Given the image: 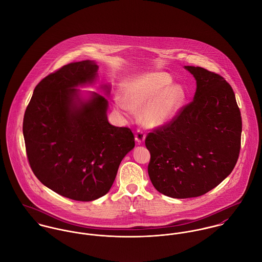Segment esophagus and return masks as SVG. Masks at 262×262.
<instances>
[{
	"label": "esophagus",
	"instance_id": "34e87169",
	"mask_svg": "<svg viewBox=\"0 0 262 262\" xmlns=\"http://www.w3.org/2000/svg\"><path fill=\"white\" fill-rule=\"evenodd\" d=\"M145 137H146V134L144 131L142 130H137L136 134H135V140L136 142L138 143H142L144 140H145Z\"/></svg>",
	"mask_w": 262,
	"mask_h": 262
}]
</instances>
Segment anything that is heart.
Returning <instances> with one entry per match:
<instances>
[{
  "instance_id": "1",
  "label": "heart",
  "mask_w": 262,
  "mask_h": 262,
  "mask_svg": "<svg viewBox=\"0 0 262 262\" xmlns=\"http://www.w3.org/2000/svg\"><path fill=\"white\" fill-rule=\"evenodd\" d=\"M172 77L165 73H147L128 77L116 100L117 108L127 113L141 109L140 121L148 127L169 123L181 110L186 92L180 84H170Z\"/></svg>"
}]
</instances>
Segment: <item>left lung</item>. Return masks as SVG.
<instances>
[{"label":"left lung","mask_w":262,"mask_h":262,"mask_svg":"<svg viewBox=\"0 0 262 262\" xmlns=\"http://www.w3.org/2000/svg\"><path fill=\"white\" fill-rule=\"evenodd\" d=\"M185 69L196 80L193 100L145 139L150 181L174 199L200 196L221 184L241 146V114L231 85L203 68Z\"/></svg>","instance_id":"1"}]
</instances>
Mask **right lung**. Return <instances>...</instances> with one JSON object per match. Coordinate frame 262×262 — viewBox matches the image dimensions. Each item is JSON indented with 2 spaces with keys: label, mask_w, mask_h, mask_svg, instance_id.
<instances>
[{
  "label": "right lung",
  "mask_w": 262,
  "mask_h": 262,
  "mask_svg": "<svg viewBox=\"0 0 262 262\" xmlns=\"http://www.w3.org/2000/svg\"><path fill=\"white\" fill-rule=\"evenodd\" d=\"M98 69L95 61L83 60L45 76L23 120L26 153L36 178L56 193L81 202L110 190L122 159L135 146L129 128L109 123L107 99L95 92L83 99L77 89L94 83ZM102 89L110 93V85Z\"/></svg>",
  "instance_id": "add662e5"
}]
</instances>
